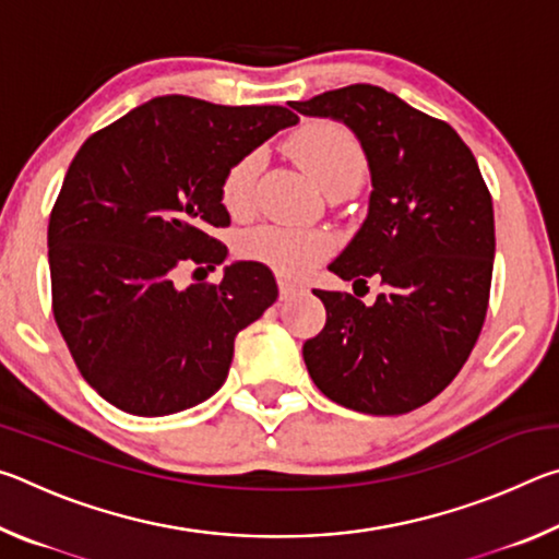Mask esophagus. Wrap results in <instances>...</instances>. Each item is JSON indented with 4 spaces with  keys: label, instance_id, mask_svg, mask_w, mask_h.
<instances>
[{
    "label": "esophagus",
    "instance_id": "1",
    "mask_svg": "<svg viewBox=\"0 0 559 559\" xmlns=\"http://www.w3.org/2000/svg\"><path fill=\"white\" fill-rule=\"evenodd\" d=\"M300 290H302V283H296V281H290V278H281L278 281L281 298H290V296H296V293H300Z\"/></svg>",
    "mask_w": 559,
    "mask_h": 559
}]
</instances>
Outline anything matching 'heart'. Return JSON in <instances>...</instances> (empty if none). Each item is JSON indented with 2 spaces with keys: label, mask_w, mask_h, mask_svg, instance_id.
Here are the masks:
<instances>
[{
  "label": "heart",
  "mask_w": 559,
  "mask_h": 559,
  "mask_svg": "<svg viewBox=\"0 0 559 559\" xmlns=\"http://www.w3.org/2000/svg\"><path fill=\"white\" fill-rule=\"evenodd\" d=\"M290 155L328 194L337 185H357L365 175L367 157L353 130L333 120H316L293 132ZM259 177V157L243 155L222 177V204L226 212L241 216L251 210ZM246 259L263 261L283 273H302L325 257L328 239L320 231L259 226L241 236Z\"/></svg>",
  "instance_id": "obj_1"
}]
</instances>
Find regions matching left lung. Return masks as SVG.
<instances>
[{
	"label": "left lung",
	"instance_id": "obj_1",
	"mask_svg": "<svg viewBox=\"0 0 559 559\" xmlns=\"http://www.w3.org/2000/svg\"><path fill=\"white\" fill-rule=\"evenodd\" d=\"M290 106L345 122L362 145L370 212L330 271L382 286L372 306L313 290L328 320L306 340L302 359L328 400L362 414H406L447 390L484 328L493 200L459 132L394 93L355 83Z\"/></svg>",
	"mask_w": 559,
	"mask_h": 559
}]
</instances>
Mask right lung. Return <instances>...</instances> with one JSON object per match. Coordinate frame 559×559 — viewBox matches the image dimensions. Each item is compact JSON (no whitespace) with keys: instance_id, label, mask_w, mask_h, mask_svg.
I'll list each match as a JSON object with an SVG mask.
<instances>
[{"instance_id":"right-lung-1","label":"right lung","mask_w":559,"mask_h":559,"mask_svg":"<svg viewBox=\"0 0 559 559\" xmlns=\"http://www.w3.org/2000/svg\"><path fill=\"white\" fill-rule=\"evenodd\" d=\"M298 116L283 106L153 98L81 145L49 216L51 306L75 367L138 416L189 409L219 390L234 340L278 298L259 261L179 290L177 269H214L229 226L222 177Z\"/></svg>"}]
</instances>
